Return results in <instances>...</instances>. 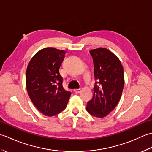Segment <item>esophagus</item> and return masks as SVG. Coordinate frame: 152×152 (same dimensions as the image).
Segmentation results:
<instances>
[{"label":"esophagus","instance_id":"obj_1","mask_svg":"<svg viewBox=\"0 0 152 152\" xmlns=\"http://www.w3.org/2000/svg\"><path fill=\"white\" fill-rule=\"evenodd\" d=\"M80 91H81V88H78V89H74V90H73V91H74V92H75V93H76V94H78V93H79V92H80Z\"/></svg>","mask_w":152,"mask_h":152}]
</instances>
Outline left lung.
<instances>
[{
  "mask_svg": "<svg viewBox=\"0 0 152 152\" xmlns=\"http://www.w3.org/2000/svg\"><path fill=\"white\" fill-rule=\"evenodd\" d=\"M90 54L96 81L86 110L92 116L102 118L113 110L121 96L125 83L123 67L119 58L106 48L93 49Z\"/></svg>",
  "mask_w": 152,
  "mask_h": 152,
  "instance_id": "obj_1",
  "label": "left lung"
}]
</instances>
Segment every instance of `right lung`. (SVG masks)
Returning a JSON list of instances; mask_svg holds the SVG:
<instances>
[{
    "label": "right lung",
    "mask_w": 152,
    "mask_h": 152,
    "mask_svg": "<svg viewBox=\"0 0 152 152\" xmlns=\"http://www.w3.org/2000/svg\"><path fill=\"white\" fill-rule=\"evenodd\" d=\"M66 51L54 48L39 50L30 60L26 71V88L37 110L54 116L66 107L71 92L63 88L59 69Z\"/></svg>",
    "instance_id": "add662e5"
}]
</instances>
